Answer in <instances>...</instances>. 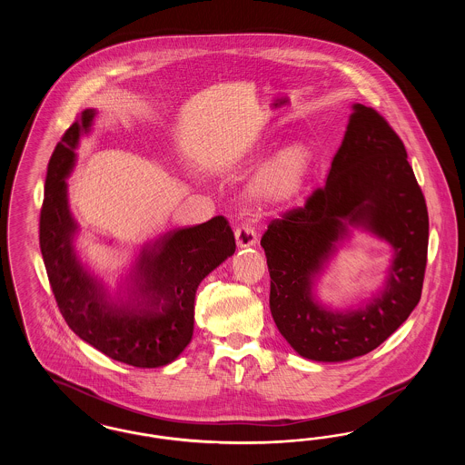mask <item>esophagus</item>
<instances>
[{"label": "esophagus", "instance_id": "1", "mask_svg": "<svg viewBox=\"0 0 465 465\" xmlns=\"http://www.w3.org/2000/svg\"><path fill=\"white\" fill-rule=\"evenodd\" d=\"M235 241L239 249H245V247H254L258 243V237L251 226H241L235 230Z\"/></svg>", "mask_w": 465, "mask_h": 465}]
</instances>
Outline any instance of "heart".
Segmentation results:
<instances>
[{"label":"heart","instance_id":"heart-1","mask_svg":"<svg viewBox=\"0 0 465 465\" xmlns=\"http://www.w3.org/2000/svg\"><path fill=\"white\" fill-rule=\"evenodd\" d=\"M310 174L309 158L300 153H286L277 158L262 177L254 192L268 205H286L303 192Z\"/></svg>","mask_w":465,"mask_h":465}]
</instances>
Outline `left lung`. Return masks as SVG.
Returning a JSON list of instances; mask_svg holds the SVG:
<instances>
[{
  "label": "left lung",
  "mask_w": 465,
  "mask_h": 465,
  "mask_svg": "<svg viewBox=\"0 0 465 465\" xmlns=\"http://www.w3.org/2000/svg\"><path fill=\"white\" fill-rule=\"evenodd\" d=\"M351 227L389 242L393 260L376 295L359 308L332 311L316 300L314 282ZM427 243V205L402 141L373 108L355 103L326 186L305 207L270 223L262 239L277 330L317 362L375 351L420 302Z\"/></svg>",
  "instance_id": "left-lung-1"
}]
</instances>
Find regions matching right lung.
<instances>
[{"instance_id":"add662e5","label":"right lung","mask_w":465,"mask_h":465,"mask_svg":"<svg viewBox=\"0 0 465 465\" xmlns=\"http://www.w3.org/2000/svg\"><path fill=\"white\" fill-rule=\"evenodd\" d=\"M95 114L82 111L48 162L40 214L46 275L67 326L84 341L135 368L165 366L192 341L197 288L235 252V237L223 216L167 232L141 247L125 282L111 296L76 254L78 223L67 202L66 179Z\"/></svg>"}]
</instances>
